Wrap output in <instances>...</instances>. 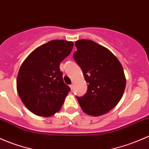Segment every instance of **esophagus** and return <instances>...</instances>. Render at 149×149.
Instances as JSON below:
<instances>
[{"instance_id":"34e87169","label":"esophagus","mask_w":149,"mask_h":149,"mask_svg":"<svg viewBox=\"0 0 149 149\" xmlns=\"http://www.w3.org/2000/svg\"><path fill=\"white\" fill-rule=\"evenodd\" d=\"M70 89H71V90H73V84H70Z\"/></svg>"}]
</instances>
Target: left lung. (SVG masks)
Instances as JSON below:
<instances>
[{"mask_svg": "<svg viewBox=\"0 0 149 149\" xmlns=\"http://www.w3.org/2000/svg\"><path fill=\"white\" fill-rule=\"evenodd\" d=\"M73 58L81 67L88 84L87 92L76 96L83 111L94 116L113 109L123 96L126 77L117 58L93 40H79Z\"/></svg>", "mask_w": 149, "mask_h": 149, "instance_id": "8db88e82", "label": "left lung"}]
</instances>
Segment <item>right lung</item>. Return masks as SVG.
Masks as SVG:
<instances>
[{
  "label": "right lung",
  "instance_id": "right-lung-1",
  "mask_svg": "<svg viewBox=\"0 0 149 149\" xmlns=\"http://www.w3.org/2000/svg\"><path fill=\"white\" fill-rule=\"evenodd\" d=\"M73 43L54 40L29 54L20 67L17 91L29 111L48 117L59 111L70 91L63 80L59 65L71 52Z\"/></svg>",
  "mask_w": 149,
  "mask_h": 149
}]
</instances>
